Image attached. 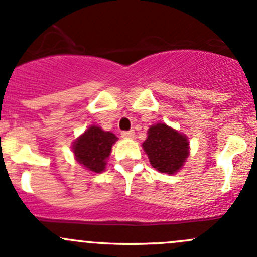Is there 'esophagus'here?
<instances>
[{
    "instance_id": "obj_1",
    "label": "esophagus",
    "mask_w": 257,
    "mask_h": 257,
    "mask_svg": "<svg viewBox=\"0 0 257 257\" xmlns=\"http://www.w3.org/2000/svg\"><path fill=\"white\" fill-rule=\"evenodd\" d=\"M134 136H136V134H134L133 131L121 132V137H123V138H125V139H132V138H134Z\"/></svg>"
}]
</instances>
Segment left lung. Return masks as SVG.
<instances>
[{
    "label": "left lung",
    "mask_w": 257,
    "mask_h": 257,
    "mask_svg": "<svg viewBox=\"0 0 257 257\" xmlns=\"http://www.w3.org/2000/svg\"><path fill=\"white\" fill-rule=\"evenodd\" d=\"M147 136L142 147L152 167L169 175L178 173L190 154L188 137L165 123L150 125Z\"/></svg>",
    "instance_id": "obj_1"
}]
</instances>
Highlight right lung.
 I'll list each match as a JSON object with an SVG mask.
<instances>
[{
    "label": "right lung",
    "mask_w": 257,
    "mask_h": 257,
    "mask_svg": "<svg viewBox=\"0 0 257 257\" xmlns=\"http://www.w3.org/2000/svg\"><path fill=\"white\" fill-rule=\"evenodd\" d=\"M118 141L115 134L105 132L99 125H89L72 143L74 159L87 172L99 174L104 172L112 147Z\"/></svg>",
    "instance_id": "obj_1"
}]
</instances>
